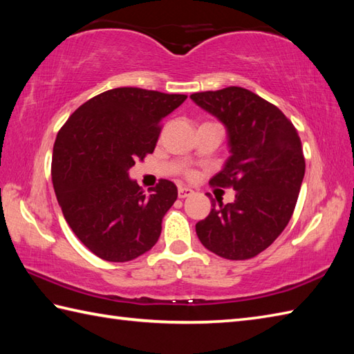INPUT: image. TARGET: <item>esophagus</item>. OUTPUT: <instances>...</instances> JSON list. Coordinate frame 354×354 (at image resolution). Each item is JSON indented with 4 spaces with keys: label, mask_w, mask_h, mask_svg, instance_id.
<instances>
[{
    "label": "esophagus",
    "mask_w": 354,
    "mask_h": 354,
    "mask_svg": "<svg viewBox=\"0 0 354 354\" xmlns=\"http://www.w3.org/2000/svg\"><path fill=\"white\" fill-rule=\"evenodd\" d=\"M192 194H194V192L192 189H189V187H179L178 189V196L181 199L189 198V196H192Z\"/></svg>",
    "instance_id": "esophagus-1"
}]
</instances>
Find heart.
Returning a JSON list of instances; mask_svg holds the SVG:
<instances>
[{"instance_id": "obj_1", "label": "heart", "mask_w": 354, "mask_h": 354, "mask_svg": "<svg viewBox=\"0 0 354 354\" xmlns=\"http://www.w3.org/2000/svg\"><path fill=\"white\" fill-rule=\"evenodd\" d=\"M189 175H190V176H192V175H193V171H190V173H189Z\"/></svg>"}]
</instances>
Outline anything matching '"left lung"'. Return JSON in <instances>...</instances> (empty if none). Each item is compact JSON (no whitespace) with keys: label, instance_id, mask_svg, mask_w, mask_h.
<instances>
[{"label":"left lung","instance_id":"left-lung-1","mask_svg":"<svg viewBox=\"0 0 354 354\" xmlns=\"http://www.w3.org/2000/svg\"><path fill=\"white\" fill-rule=\"evenodd\" d=\"M190 99L227 127L230 158L209 184L232 187L236 201H212L196 223L207 250L228 260H248L281 234L297 205L306 171L295 126L275 104L250 89L228 86Z\"/></svg>","mask_w":354,"mask_h":354}]
</instances>
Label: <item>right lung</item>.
<instances>
[{
    "mask_svg": "<svg viewBox=\"0 0 354 354\" xmlns=\"http://www.w3.org/2000/svg\"><path fill=\"white\" fill-rule=\"evenodd\" d=\"M187 95L115 88L85 102L57 132L51 178L66 223L106 261H131L158 242L161 222L178 198L161 179L146 194L129 178L135 161L152 153L161 120Z\"/></svg>",
    "mask_w": 354,
    "mask_h": 354,
    "instance_id": "right-lung-1",
    "label": "right lung"
}]
</instances>
